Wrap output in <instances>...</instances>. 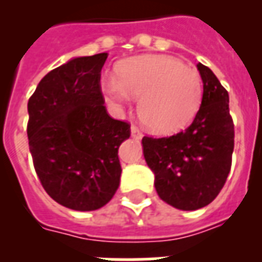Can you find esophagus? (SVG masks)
I'll use <instances>...</instances> for the list:
<instances>
[{
	"instance_id": "esophagus-1",
	"label": "esophagus",
	"mask_w": 262,
	"mask_h": 262,
	"mask_svg": "<svg viewBox=\"0 0 262 262\" xmlns=\"http://www.w3.org/2000/svg\"><path fill=\"white\" fill-rule=\"evenodd\" d=\"M130 130H132V136H133L135 139H141V137H143V132L140 130V127H137L136 125H132Z\"/></svg>"
}]
</instances>
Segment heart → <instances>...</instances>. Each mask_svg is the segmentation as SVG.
<instances>
[{"label": "heart", "instance_id": "obj_1", "mask_svg": "<svg viewBox=\"0 0 262 262\" xmlns=\"http://www.w3.org/2000/svg\"><path fill=\"white\" fill-rule=\"evenodd\" d=\"M118 76H104L102 91L115 108L140 97L139 113L158 133H174L193 121L203 100L204 84L199 71L168 55H139L125 59Z\"/></svg>", "mask_w": 262, "mask_h": 262}]
</instances>
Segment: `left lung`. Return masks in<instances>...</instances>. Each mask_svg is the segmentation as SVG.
I'll use <instances>...</instances> for the list:
<instances>
[{
    "label": "left lung",
    "mask_w": 262,
    "mask_h": 262,
    "mask_svg": "<svg viewBox=\"0 0 262 262\" xmlns=\"http://www.w3.org/2000/svg\"><path fill=\"white\" fill-rule=\"evenodd\" d=\"M204 83L200 110L187 129L170 137H143L144 158L155 174L164 203L195 211L223 189L234 151V122L228 92L208 67L197 65Z\"/></svg>",
    "instance_id": "obj_1"
}]
</instances>
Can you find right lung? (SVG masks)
I'll list each match as a JSON object with an SVG mask.
<instances>
[{
    "label": "right lung",
    "instance_id": "add662e5",
    "mask_svg": "<svg viewBox=\"0 0 262 262\" xmlns=\"http://www.w3.org/2000/svg\"><path fill=\"white\" fill-rule=\"evenodd\" d=\"M107 53L79 57L49 72L28 100V145L43 189L63 207L95 211L119 186L118 148L130 125L111 118L100 72Z\"/></svg>",
    "mask_w": 262,
    "mask_h": 262
}]
</instances>
